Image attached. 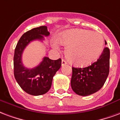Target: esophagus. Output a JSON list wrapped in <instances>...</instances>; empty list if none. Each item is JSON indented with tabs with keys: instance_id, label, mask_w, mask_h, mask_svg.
<instances>
[{
	"instance_id": "esophagus-1",
	"label": "esophagus",
	"mask_w": 120,
	"mask_h": 120,
	"mask_svg": "<svg viewBox=\"0 0 120 120\" xmlns=\"http://www.w3.org/2000/svg\"><path fill=\"white\" fill-rule=\"evenodd\" d=\"M66 64H67V62L64 59H62V61H61V65H62V66L66 65Z\"/></svg>"
}]
</instances>
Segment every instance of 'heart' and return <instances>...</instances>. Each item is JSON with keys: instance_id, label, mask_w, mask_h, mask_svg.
Wrapping results in <instances>:
<instances>
[{"instance_id": "heart-1", "label": "heart", "mask_w": 120, "mask_h": 120, "mask_svg": "<svg viewBox=\"0 0 120 120\" xmlns=\"http://www.w3.org/2000/svg\"><path fill=\"white\" fill-rule=\"evenodd\" d=\"M61 43L66 46L65 54L74 65L85 66L93 63L100 56L104 48V38L98 33L88 30H69L59 37ZM53 47L58 49L57 42Z\"/></svg>"}]
</instances>
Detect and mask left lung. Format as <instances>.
<instances>
[{
	"mask_svg": "<svg viewBox=\"0 0 120 120\" xmlns=\"http://www.w3.org/2000/svg\"><path fill=\"white\" fill-rule=\"evenodd\" d=\"M109 59L110 50L105 47L97 61L90 66L72 67L71 86L73 91L80 96H88L99 91L109 75Z\"/></svg>",
	"mask_w": 120,
	"mask_h": 120,
	"instance_id": "8db88e82",
	"label": "left lung"
}]
</instances>
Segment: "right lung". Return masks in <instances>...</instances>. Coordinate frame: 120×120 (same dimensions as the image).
<instances>
[{
	"label": "right lung",
	"mask_w": 120,
	"mask_h": 120,
	"mask_svg": "<svg viewBox=\"0 0 120 120\" xmlns=\"http://www.w3.org/2000/svg\"><path fill=\"white\" fill-rule=\"evenodd\" d=\"M47 26L34 28L24 33L15 50L14 75L21 88L29 94L38 96L45 94L51 88L52 79L61 66V59L52 60L44 57L41 63L33 68L23 66L22 56L25 48L34 40H43L45 36H49Z\"/></svg>",
	"instance_id": "1"
}]
</instances>
